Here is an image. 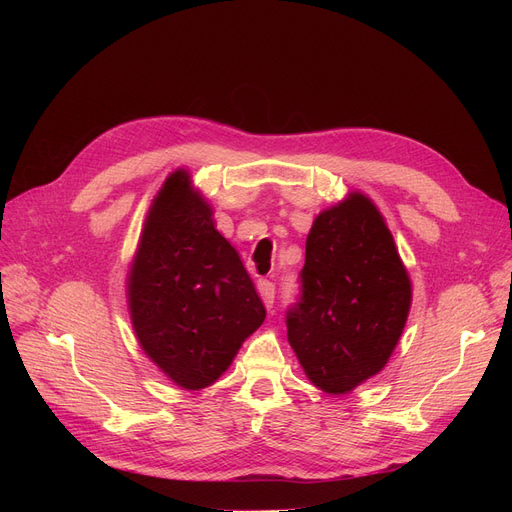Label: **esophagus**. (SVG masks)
<instances>
[{
	"label": "esophagus",
	"mask_w": 512,
	"mask_h": 512,
	"mask_svg": "<svg viewBox=\"0 0 512 512\" xmlns=\"http://www.w3.org/2000/svg\"><path fill=\"white\" fill-rule=\"evenodd\" d=\"M257 292H259V297H261L265 309H272V307H274V294H276L274 282H270V280H259V282H257Z\"/></svg>",
	"instance_id": "1"
}]
</instances>
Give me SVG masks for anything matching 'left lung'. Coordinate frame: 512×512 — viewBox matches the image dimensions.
<instances>
[{"label":"left lung","mask_w":512,"mask_h":512,"mask_svg":"<svg viewBox=\"0 0 512 512\" xmlns=\"http://www.w3.org/2000/svg\"><path fill=\"white\" fill-rule=\"evenodd\" d=\"M413 288L378 207L351 193L321 211L307 236L288 342L307 378L348 394L380 373L405 330Z\"/></svg>","instance_id":"1"}]
</instances>
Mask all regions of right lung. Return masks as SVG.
<instances>
[{"instance_id": "right-lung-1", "label": "right lung", "mask_w": 512, "mask_h": 512, "mask_svg": "<svg viewBox=\"0 0 512 512\" xmlns=\"http://www.w3.org/2000/svg\"><path fill=\"white\" fill-rule=\"evenodd\" d=\"M211 215L188 172L170 174L126 280L141 348L182 390L211 386L265 319L253 280Z\"/></svg>"}]
</instances>
